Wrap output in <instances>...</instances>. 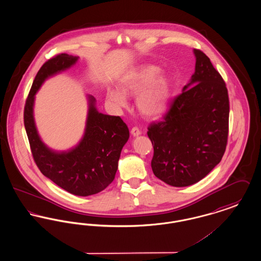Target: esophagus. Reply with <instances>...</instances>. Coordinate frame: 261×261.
<instances>
[{"label": "esophagus", "mask_w": 261, "mask_h": 261, "mask_svg": "<svg viewBox=\"0 0 261 261\" xmlns=\"http://www.w3.org/2000/svg\"><path fill=\"white\" fill-rule=\"evenodd\" d=\"M131 134L134 137L139 136L141 134V131H140V129L138 127H133L131 129Z\"/></svg>", "instance_id": "esophagus-1"}]
</instances>
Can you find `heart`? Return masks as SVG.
<instances>
[{"instance_id":"obj_1","label":"heart","mask_w":261,"mask_h":261,"mask_svg":"<svg viewBox=\"0 0 261 261\" xmlns=\"http://www.w3.org/2000/svg\"><path fill=\"white\" fill-rule=\"evenodd\" d=\"M160 74L159 66L144 65L120 80V91L109 89L107 99L120 110L126 107L125 95L139 94L136 99L139 112L147 118L156 117L166 111L171 98L170 81Z\"/></svg>"}]
</instances>
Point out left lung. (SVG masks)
I'll list each match as a JSON object with an SVG mask.
<instances>
[{"instance_id":"obj_1","label":"left lung","mask_w":261,"mask_h":261,"mask_svg":"<svg viewBox=\"0 0 261 261\" xmlns=\"http://www.w3.org/2000/svg\"><path fill=\"white\" fill-rule=\"evenodd\" d=\"M195 73L162 121L149 125L151 169L173 187L193 185L221 162L229 126L228 91L201 50H194Z\"/></svg>"}]
</instances>
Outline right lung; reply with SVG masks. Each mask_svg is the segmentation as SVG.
I'll use <instances>...</instances> for the list:
<instances>
[{
	"instance_id": "right-lung-1",
	"label": "right lung",
	"mask_w": 261,
	"mask_h": 261,
	"mask_svg": "<svg viewBox=\"0 0 261 261\" xmlns=\"http://www.w3.org/2000/svg\"><path fill=\"white\" fill-rule=\"evenodd\" d=\"M78 59L61 54L43 64L26 99L24 126L33 159L43 175L72 195L87 197L101 192L113 181L121 150L129 139L127 125L119 116L99 112L96 99L88 96L84 135L73 148L58 151L41 140L34 119L39 89L51 76L73 66Z\"/></svg>"
}]
</instances>
